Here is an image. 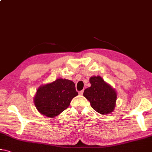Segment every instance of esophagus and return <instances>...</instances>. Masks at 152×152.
Returning a JSON list of instances; mask_svg holds the SVG:
<instances>
[{"label":"esophagus","mask_w":152,"mask_h":152,"mask_svg":"<svg viewBox=\"0 0 152 152\" xmlns=\"http://www.w3.org/2000/svg\"><path fill=\"white\" fill-rule=\"evenodd\" d=\"M83 90H81V91H80V92H79V95H83Z\"/></svg>","instance_id":"obj_1"}]
</instances>
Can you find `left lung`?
Instances as JSON below:
<instances>
[{
  "label": "left lung",
  "instance_id": "8db88e82",
  "mask_svg": "<svg viewBox=\"0 0 152 152\" xmlns=\"http://www.w3.org/2000/svg\"><path fill=\"white\" fill-rule=\"evenodd\" d=\"M91 86L83 92V96L90 102L91 107L102 115H108L115 109L117 92L101 77L90 78Z\"/></svg>",
  "mask_w": 152,
  "mask_h": 152
}]
</instances>
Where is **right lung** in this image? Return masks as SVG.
Masks as SVG:
<instances>
[{
  "mask_svg": "<svg viewBox=\"0 0 152 152\" xmlns=\"http://www.w3.org/2000/svg\"><path fill=\"white\" fill-rule=\"evenodd\" d=\"M78 92L71 80L58 78L39 86L34 97V103L43 115L53 118L68 108Z\"/></svg>",
  "mask_w": 152,
  "mask_h": 152,
  "instance_id": "add662e5",
  "label": "right lung"
}]
</instances>
